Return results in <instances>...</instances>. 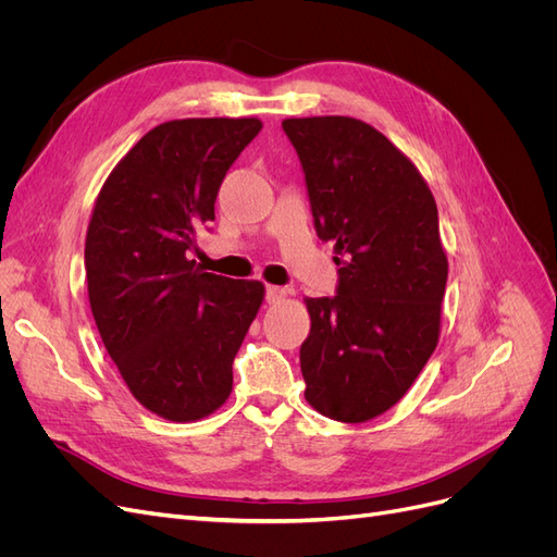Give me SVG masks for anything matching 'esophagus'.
Masks as SVG:
<instances>
[{
	"label": "esophagus",
	"mask_w": 557,
	"mask_h": 557,
	"mask_svg": "<svg viewBox=\"0 0 557 557\" xmlns=\"http://www.w3.org/2000/svg\"><path fill=\"white\" fill-rule=\"evenodd\" d=\"M285 295H288V290L281 288V285H267L264 301H267V305H278V301L285 299Z\"/></svg>",
	"instance_id": "obj_1"
}]
</instances>
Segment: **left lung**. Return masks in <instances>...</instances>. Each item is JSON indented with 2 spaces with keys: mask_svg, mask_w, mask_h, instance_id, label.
Returning a JSON list of instances; mask_svg holds the SVG:
<instances>
[{
  "mask_svg": "<svg viewBox=\"0 0 557 557\" xmlns=\"http://www.w3.org/2000/svg\"><path fill=\"white\" fill-rule=\"evenodd\" d=\"M315 234L334 242V297H311L299 348L305 397L342 423L381 416L409 391L440 342L448 260L425 178L356 117H288Z\"/></svg>",
  "mask_w": 557,
  "mask_h": 557,
  "instance_id": "obj_1",
  "label": "left lung"
}]
</instances>
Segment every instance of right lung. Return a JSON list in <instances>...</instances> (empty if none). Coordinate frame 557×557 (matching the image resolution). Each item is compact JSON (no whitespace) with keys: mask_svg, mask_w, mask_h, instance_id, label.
<instances>
[{"mask_svg":"<svg viewBox=\"0 0 557 557\" xmlns=\"http://www.w3.org/2000/svg\"><path fill=\"white\" fill-rule=\"evenodd\" d=\"M258 117H185L150 129L115 164L88 225L86 281L102 342L148 411L176 423L213 413L264 297L260 281L201 272L188 252L215 213Z\"/></svg>","mask_w":557,"mask_h":557,"instance_id":"right-lung-1","label":"right lung"}]
</instances>
